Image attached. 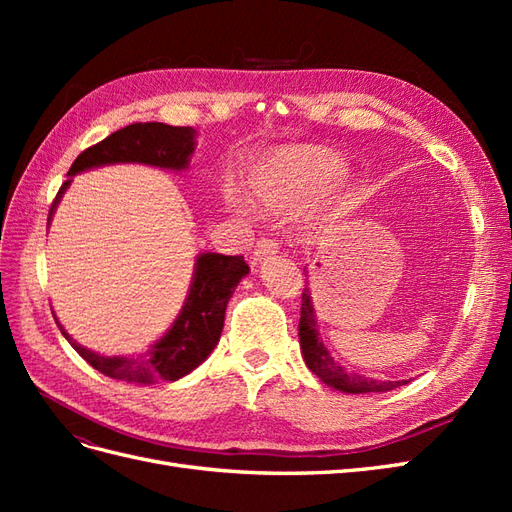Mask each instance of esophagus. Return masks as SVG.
<instances>
[{"mask_svg": "<svg viewBox=\"0 0 512 512\" xmlns=\"http://www.w3.org/2000/svg\"><path fill=\"white\" fill-rule=\"evenodd\" d=\"M277 252H280V243H277L275 239H260L256 243V250H254V262L267 260Z\"/></svg>", "mask_w": 512, "mask_h": 512, "instance_id": "obj_1", "label": "esophagus"}]
</instances>
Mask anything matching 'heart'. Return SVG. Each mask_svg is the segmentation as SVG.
Masks as SVG:
<instances>
[{"instance_id": "b5f03b06", "label": "heart", "mask_w": 512, "mask_h": 512, "mask_svg": "<svg viewBox=\"0 0 512 512\" xmlns=\"http://www.w3.org/2000/svg\"><path fill=\"white\" fill-rule=\"evenodd\" d=\"M344 160L329 147H280L250 168V192L273 209H299L344 175Z\"/></svg>"}]
</instances>
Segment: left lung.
Returning <instances> with one entry per match:
<instances>
[{
    "instance_id": "obj_1",
    "label": "left lung",
    "mask_w": 512,
    "mask_h": 512,
    "mask_svg": "<svg viewBox=\"0 0 512 512\" xmlns=\"http://www.w3.org/2000/svg\"><path fill=\"white\" fill-rule=\"evenodd\" d=\"M303 303H301V320H299V339H301V352L305 365L314 371V374L324 382L333 386V389L342 393H386L393 391L397 386L406 384L408 380H374L365 378L359 374H350L346 367L335 363L333 356L329 354L327 346L322 344L318 337V322L312 297H309V288H303Z\"/></svg>"
}]
</instances>
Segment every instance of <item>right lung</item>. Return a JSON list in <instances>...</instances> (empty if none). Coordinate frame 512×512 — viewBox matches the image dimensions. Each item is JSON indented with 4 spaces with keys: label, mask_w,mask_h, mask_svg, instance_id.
<instances>
[{
    "label": "right lung",
    "mask_w": 512,
    "mask_h": 512,
    "mask_svg": "<svg viewBox=\"0 0 512 512\" xmlns=\"http://www.w3.org/2000/svg\"><path fill=\"white\" fill-rule=\"evenodd\" d=\"M194 136L196 132L192 128L183 126H166V123L158 121L132 123V126L106 136L98 145L85 149L70 166L68 175L74 177L89 168L123 162L183 170L188 168L194 153ZM70 183L72 179L64 181L59 188L51 205L49 220ZM247 273H250V267L245 265L243 256H224L213 252L198 254L188 299H185L173 327L147 352L136 356H104L91 352L76 344L64 327L59 322L57 324L70 346L91 367L108 378L138 384H153L162 380L175 382L188 376L218 346L224 329L226 305L241 277Z\"/></svg>",
    "instance_id": "add662e5"
}]
</instances>
